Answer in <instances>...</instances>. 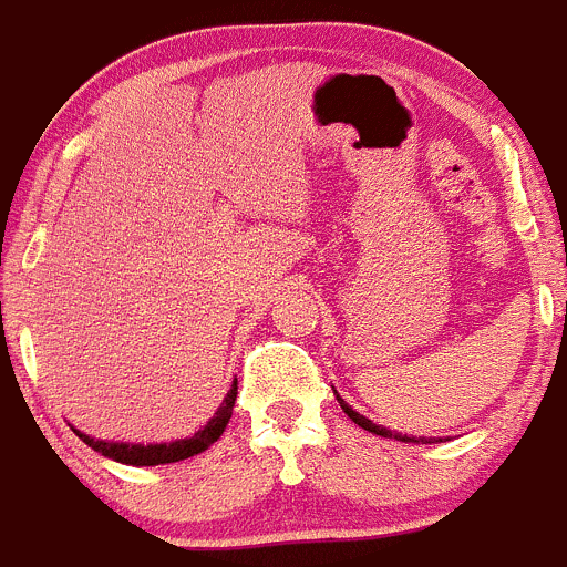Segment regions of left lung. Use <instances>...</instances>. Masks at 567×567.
I'll return each instance as SVG.
<instances>
[{"instance_id":"left-lung-1","label":"left lung","mask_w":567,"mask_h":567,"mask_svg":"<svg viewBox=\"0 0 567 567\" xmlns=\"http://www.w3.org/2000/svg\"><path fill=\"white\" fill-rule=\"evenodd\" d=\"M334 396H337V391H334ZM337 402H340L342 413H346L348 419H351V422H354V424H360L362 430H368V433L382 435V439H396V441H404V444H410V441H413V444H419V441H422V444H430V441H433V439H424V435H419V439H413V435H402V433H396V430H388V427H382V424H373L371 419H365V415L357 413V410L351 408V404H348V402H342L340 396H337Z\"/></svg>"}]
</instances>
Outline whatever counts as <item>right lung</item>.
<instances>
[{"label": "right lung", "instance_id": "right-lung-1", "mask_svg": "<svg viewBox=\"0 0 567 567\" xmlns=\"http://www.w3.org/2000/svg\"><path fill=\"white\" fill-rule=\"evenodd\" d=\"M236 393H238V382H233V388L227 391L225 402L221 408L216 410L210 422L205 427L196 430L190 439H176V441H159V444H128V441H103V439H92V435L81 433L75 430L78 439L83 441L86 446H92L95 453H101L103 458H112L117 464H128V466H159V464H176V461H185L190 455L205 453L207 446L213 441H219L221 433H225L227 422H230L233 415V404H236Z\"/></svg>", "mask_w": 567, "mask_h": 567}]
</instances>
